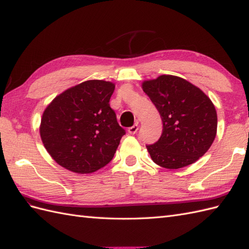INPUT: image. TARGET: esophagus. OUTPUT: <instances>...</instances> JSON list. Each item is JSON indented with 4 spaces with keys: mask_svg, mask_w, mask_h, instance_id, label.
<instances>
[{
    "mask_svg": "<svg viewBox=\"0 0 249 249\" xmlns=\"http://www.w3.org/2000/svg\"><path fill=\"white\" fill-rule=\"evenodd\" d=\"M138 129H139L138 124H135L134 126H131V127L128 128V133H129L130 135H135V134L137 133V131H138Z\"/></svg>",
    "mask_w": 249,
    "mask_h": 249,
    "instance_id": "esophagus-1",
    "label": "esophagus"
}]
</instances>
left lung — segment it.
Instances as JSON below:
<instances>
[{
	"instance_id": "1",
	"label": "left lung",
	"mask_w": 249,
	"mask_h": 249,
	"mask_svg": "<svg viewBox=\"0 0 249 249\" xmlns=\"http://www.w3.org/2000/svg\"><path fill=\"white\" fill-rule=\"evenodd\" d=\"M142 89L162 121L160 138L146 145L153 161L167 169L197 161L212 145L217 131L212 100L194 84L172 75L144 81Z\"/></svg>"
}]
</instances>
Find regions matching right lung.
<instances>
[{
  "label": "right lung",
  "mask_w": 249,
  "mask_h": 249,
  "mask_svg": "<svg viewBox=\"0 0 249 249\" xmlns=\"http://www.w3.org/2000/svg\"><path fill=\"white\" fill-rule=\"evenodd\" d=\"M114 83L88 80L70 88L47 106L40 138L50 156L76 173H92L109 163L125 130L110 107Z\"/></svg>",
  "instance_id": "1"
}]
</instances>
